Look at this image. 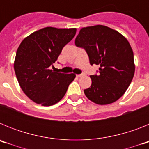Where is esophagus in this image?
Here are the masks:
<instances>
[{
    "label": "esophagus",
    "instance_id": "34e87169",
    "mask_svg": "<svg viewBox=\"0 0 149 149\" xmlns=\"http://www.w3.org/2000/svg\"><path fill=\"white\" fill-rule=\"evenodd\" d=\"M82 76H84V74H77V77H82Z\"/></svg>",
    "mask_w": 149,
    "mask_h": 149
}]
</instances>
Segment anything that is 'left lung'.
<instances>
[{"mask_svg": "<svg viewBox=\"0 0 149 149\" xmlns=\"http://www.w3.org/2000/svg\"><path fill=\"white\" fill-rule=\"evenodd\" d=\"M75 45L86 51L91 65L100 66L98 74L90 75V87L84 90L86 97L101 105L121 98L135 72L134 53L126 38L113 29L95 25L81 29Z\"/></svg>", "mask_w": 149, "mask_h": 149, "instance_id": "1", "label": "left lung"}]
</instances>
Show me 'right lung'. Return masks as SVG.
Wrapping results in <instances>:
<instances>
[{"label": "right lung", "mask_w": 149, "mask_h": 149, "mask_svg": "<svg viewBox=\"0 0 149 149\" xmlns=\"http://www.w3.org/2000/svg\"><path fill=\"white\" fill-rule=\"evenodd\" d=\"M76 34V28L48 27L24 39L18 47L14 69L18 84L30 99L42 106H51L65 95L74 74L50 69L63 47Z\"/></svg>", "instance_id": "add662e5"}]
</instances>
